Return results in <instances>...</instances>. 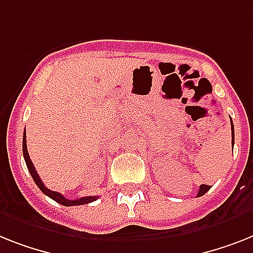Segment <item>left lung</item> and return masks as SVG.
Listing matches in <instances>:
<instances>
[{"instance_id":"obj_1","label":"left lung","mask_w":253,"mask_h":253,"mask_svg":"<svg viewBox=\"0 0 253 253\" xmlns=\"http://www.w3.org/2000/svg\"><path fill=\"white\" fill-rule=\"evenodd\" d=\"M231 143H233V147H234V125H233V122H231ZM211 189V186H208V185H200L199 187V191H198V195L197 197H202V195H204V194L208 191V190Z\"/></svg>"}]
</instances>
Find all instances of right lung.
Returning <instances> with one entry per match:
<instances>
[{
	"label": "right lung",
	"instance_id": "1",
	"mask_svg": "<svg viewBox=\"0 0 253 253\" xmlns=\"http://www.w3.org/2000/svg\"><path fill=\"white\" fill-rule=\"evenodd\" d=\"M23 156H24V160H26V164H27V168H28L29 173H31V176H32L33 181L36 182L37 186L40 187V190L42 191L45 195H47L49 198H51L53 200H55L56 203L62 204V206H66V207H70V206H83V204H87V203H91L94 200H97L98 197H84V198H79L76 200H70V199H66V198L62 195V194L56 193V191H53V190H49L45 185L42 183L40 176L37 174L36 169L33 167V163L29 158V154H28V150H27V142H26V130H24V134H23Z\"/></svg>",
	"mask_w": 253,
	"mask_h": 253
}]
</instances>
